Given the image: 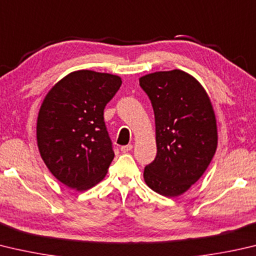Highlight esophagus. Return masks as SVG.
Returning <instances> with one entry per match:
<instances>
[{"mask_svg":"<svg viewBox=\"0 0 256 256\" xmlns=\"http://www.w3.org/2000/svg\"><path fill=\"white\" fill-rule=\"evenodd\" d=\"M132 148H133L132 144H128V146H120V151H122L123 153H126V152H128V151H131Z\"/></svg>","mask_w":256,"mask_h":256,"instance_id":"esophagus-1","label":"esophagus"}]
</instances>
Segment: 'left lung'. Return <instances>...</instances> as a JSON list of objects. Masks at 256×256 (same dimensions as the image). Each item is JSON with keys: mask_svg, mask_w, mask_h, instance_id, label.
<instances>
[{"mask_svg": "<svg viewBox=\"0 0 256 256\" xmlns=\"http://www.w3.org/2000/svg\"><path fill=\"white\" fill-rule=\"evenodd\" d=\"M156 118V156L144 169L153 192L176 197L200 179L215 154L216 116L205 88L180 69L142 76Z\"/></svg>", "mask_w": 256, "mask_h": 256, "instance_id": "left-lung-1", "label": "left lung"}]
</instances>
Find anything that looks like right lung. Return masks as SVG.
<instances>
[{
  "mask_svg": "<svg viewBox=\"0 0 256 256\" xmlns=\"http://www.w3.org/2000/svg\"><path fill=\"white\" fill-rule=\"evenodd\" d=\"M122 85L120 77L76 70L51 87L36 120L40 156L56 179L85 192L105 178L114 159L104 108Z\"/></svg>",
  "mask_w": 256,
  "mask_h": 256,
  "instance_id": "1",
  "label": "right lung"
}]
</instances>
